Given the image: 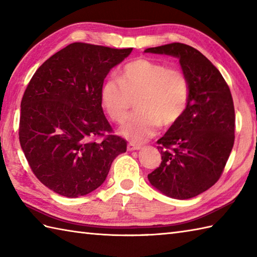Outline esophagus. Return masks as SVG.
I'll use <instances>...</instances> for the list:
<instances>
[{
	"label": "esophagus",
	"mask_w": 257,
	"mask_h": 257,
	"mask_svg": "<svg viewBox=\"0 0 257 257\" xmlns=\"http://www.w3.org/2000/svg\"><path fill=\"white\" fill-rule=\"evenodd\" d=\"M127 148H128V150H129V151L140 150V149H141V146H140V145H135V144H129Z\"/></svg>",
	"instance_id": "1"
}]
</instances>
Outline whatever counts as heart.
Listing matches in <instances>:
<instances>
[{
  "label": "heart",
  "instance_id": "1",
  "mask_svg": "<svg viewBox=\"0 0 257 257\" xmlns=\"http://www.w3.org/2000/svg\"><path fill=\"white\" fill-rule=\"evenodd\" d=\"M190 87L183 72L146 58L125 65L120 78H108L100 90L101 106L114 122H122L136 99V109L119 134L141 144L157 134L160 123L170 125L188 107Z\"/></svg>",
  "mask_w": 257,
  "mask_h": 257
}]
</instances>
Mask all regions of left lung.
<instances>
[{"mask_svg": "<svg viewBox=\"0 0 257 257\" xmlns=\"http://www.w3.org/2000/svg\"><path fill=\"white\" fill-rule=\"evenodd\" d=\"M145 52L179 58L190 87L185 111L157 141L162 161L148 174L149 182L172 199L194 198L216 183L233 148L230 88L219 69L189 45L172 43Z\"/></svg>", "mask_w": 257, "mask_h": 257, "instance_id": "8db88e82", "label": "left lung"}]
</instances>
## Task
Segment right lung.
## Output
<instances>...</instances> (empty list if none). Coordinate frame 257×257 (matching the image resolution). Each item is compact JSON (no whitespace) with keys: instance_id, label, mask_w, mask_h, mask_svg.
I'll return each instance as SVG.
<instances>
[{"instance_id":"obj_1","label":"right lung","mask_w":257,"mask_h":257,"mask_svg":"<svg viewBox=\"0 0 257 257\" xmlns=\"http://www.w3.org/2000/svg\"><path fill=\"white\" fill-rule=\"evenodd\" d=\"M132 51L73 43L43 63L27 85L20 144L33 173L54 192L67 198L92 192L127 150L103 114L100 90Z\"/></svg>"}]
</instances>
